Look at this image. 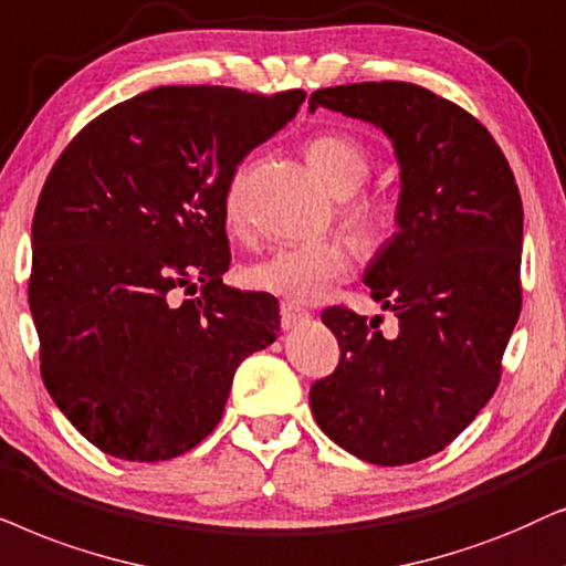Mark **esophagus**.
<instances>
[{
	"label": "esophagus",
	"instance_id": "esophagus-1",
	"mask_svg": "<svg viewBox=\"0 0 566 566\" xmlns=\"http://www.w3.org/2000/svg\"><path fill=\"white\" fill-rule=\"evenodd\" d=\"M307 315H311V313H307L305 307L295 305V303H282V307H279V318H282V326L284 328H292V326H295V323L305 321Z\"/></svg>",
	"mask_w": 566,
	"mask_h": 566
}]
</instances>
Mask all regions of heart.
Instances as JSON below:
<instances>
[{
	"instance_id": "b5f03b06",
	"label": "heart",
	"mask_w": 566,
	"mask_h": 566,
	"mask_svg": "<svg viewBox=\"0 0 566 566\" xmlns=\"http://www.w3.org/2000/svg\"><path fill=\"white\" fill-rule=\"evenodd\" d=\"M305 157L331 191L338 196V220L354 245L365 253L380 251L398 228L401 207L388 191L361 186L373 170L370 149L344 132H326L305 145ZM224 222L232 232L243 230V176L224 188ZM352 251L344 240L326 238L315 243L279 248L245 269V284L290 303H313L331 284L346 276Z\"/></svg>"
}]
</instances>
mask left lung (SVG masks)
Here are the masks:
<instances>
[{"instance_id": "8db88e82", "label": "left lung", "mask_w": 566, "mask_h": 566, "mask_svg": "<svg viewBox=\"0 0 566 566\" xmlns=\"http://www.w3.org/2000/svg\"><path fill=\"white\" fill-rule=\"evenodd\" d=\"M326 105L370 120L401 163L398 232L365 271L370 297L398 334L331 305L321 313L338 365L311 386L318 427L375 465L424 461L448 448L494 396L523 284V201L507 157L461 105L413 82L315 90Z\"/></svg>"}]
</instances>
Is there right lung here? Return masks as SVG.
<instances>
[{
  "label": "right lung",
  "instance_id": "1",
  "mask_svg": "<svg viewBox=\"0 0 566 566\" xmlns=\"http://www.w3.org/2000/svg\"><path fill=\"white\" fill-rule=\"evenodd\" d=\"M303 101L155 87L95 116L51 168L28 282L41 378L103 453H188L220 424L240 361L276 338V300L222 284L224 188ZM172 289L195 297L172 306Z\"/></svg>",
  "mask_w": 566,
  "mask_h": 566
}]
</instances>
